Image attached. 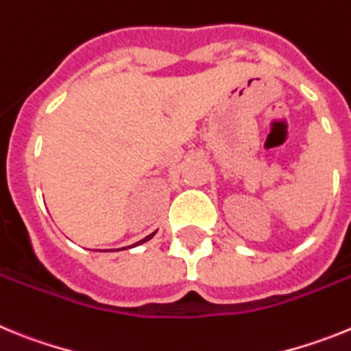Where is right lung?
I'll return each instance as SVG.
<instances>
[{
	"label": "right lung",
	"mask_w": 351,
	"mask_h": 351,
	"mask_svg": "<svg viewBox=\"0 0 351 351\" xmlns=\"http://www.w3.org/2000/svg\"><path fill=\"white\" fill-rule=\"evenodd\" d=\"M154 234H156V232H153V234H149L147 237H144V239H142V241H138V243L132 244V246H126V247H135V246H141V244H144V243H147V241H151V239L154 237ZM126 247H123V250H126ZM105 251H108V250H105ZM110 251H114V250H110Z\"/></svg>",
	"instance_id": "right-lung-1"
}]
</instances>
